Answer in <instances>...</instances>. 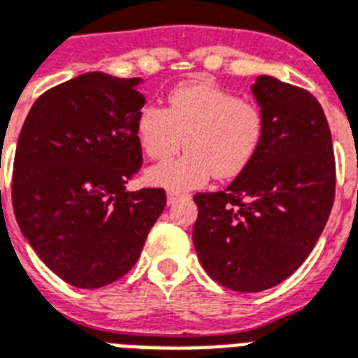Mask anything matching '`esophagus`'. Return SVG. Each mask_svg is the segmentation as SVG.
<instances>
[{
    "label": "esophagus",
    "instance_id": "esophagus-1",
    "mask_svg": "<svg viewBox=\"0 0 358 358\" xmlns=\"http://www.w3.org/2000/svg\"><path fill=\"white\" fill-rule=\"evenodd\" d=\"M181 197H185V194H179V192H168V196H166V203L168 205H173L176 201H179Z\"/></svg>",
    "mask_w": 358,
    "mask_h": 358
}]
</instances>
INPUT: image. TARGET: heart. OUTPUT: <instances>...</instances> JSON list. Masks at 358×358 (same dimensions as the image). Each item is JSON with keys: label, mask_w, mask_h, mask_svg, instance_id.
Returning <instances> with one entry per match:
<instances>
[{"label": "heart", "mask_w": 358, "mask_h": 358, "mask_svg": "<svg viewBox=\"0 0 358 358\" xmlns=\"http://www.w3.org/2000/svg\"><path fill=\"white\" fill-rule=\"evenodd\" d=\"M136 138L155 161L187 145V155L145 171V182L170 192L194 190L213 173L233 179L245 170L262 138V114L257 105L214 85L190 83L171 90L168 108L148 105L140 110Z\"/></svg>", "instance_id": "heart-1"}]
</instances>
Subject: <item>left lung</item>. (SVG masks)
Returning a JSON list of instances; mask_svg holds the SVG:
<instances>
[{
    "instance_id": "8db88e82",
    "label": "left lung",
    "mask_w": 358,
    "mask_h": 358,
    "mask_svg": "<svg viewBox=\"0 0 358 358\" xmlns=\"http://www.w3.org/2000/svg\"><path fill=\"white\" fill-rule=\"evenodd\" d=\"M251 94L262 138L224 192L196 194L194 248L203 270L234 292H262L305 262L334 201V155L313 94L259 76Z\"/></svg>"
}]
</instances>
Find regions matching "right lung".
Instances as JSON below:
<instances>
[{
    "label": "right lung",
    "instance_id": "obj_1",
    "mask_svg": "<svg viewBox=\"0 0 358 358\" xmlns=\"http://www.w3.org/2000/svg\"><path fill=\"white\" fill-rule=\"evenodd\" d=\"M142 79L90 71L42 94L20 133L13 173L18 227L71 287H107L134 266L161 216V188L127 190L142 166Z\"/></svg>",
    "mask_w": 358,
    "mask_h": 358
}]
</instances>
